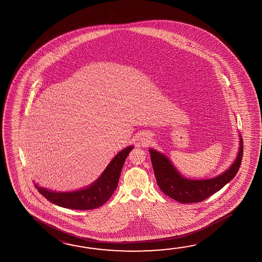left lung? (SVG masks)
Segmentation results:
<instances>
[{
	"label": "left lung",
	"mask_w": 262,
	"mask_h": 262,
	"mask_svg": "<svg viewBox=\"0 0 262 262\" xmlns=\"http://www.w3.org/2000/svg\"><path fill=\"white\" fill-rule=\"evenodd\" d=\"M235 163L222 174L208 180H189L179 174L176 168L164 155L155 150H150V161L155 171V178L162 192L169 198L182 204L204 201L212 194L223 188L236 176L241 168L243 156V142Z\"/></svg>",
	"instance_id": "obj_1"
}]
</instances>
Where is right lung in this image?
Listing matches in <instances>:
<instances>
[{
    "mask_svg": "<svg viewBox=\"0 0 262 262\" xmlns=\"http://www.w3.org/2000/svg\"><path fill=\"white\" fill-rule=\"evenodd\" d=\"M133 148L129 146L119 152L112 159L99 179L88 188L70 193L51 192L36 185H35V188L48 201L64 208L76 210L95 209L104 205L116 190L125 160Z\"/></svg>",
    "mask_w": 262,
    "mask_h": 262,
    "instance_id": "add662e5",
    "label": "right lung"
}]
</instances>
